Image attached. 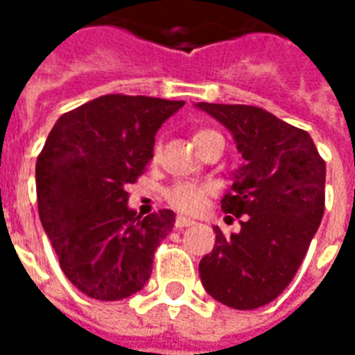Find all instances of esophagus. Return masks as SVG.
I'll use <instances>...</instances> for the list:
<instances>
[{
	"instance_id": "esophagus-1",
	"label": "esophagus",
	"mask_w": 355,
	"mask_h": 355,
	"mask_svg": "<svg viewBox=\"0 0 355 355\" xmlns=\"http://www.w3.org/2000/svg\"><path fill=\"white\" fill-rule=\"evenodd\" d=\"M194 225V220H191V218L187 217H175V228L178 230H183V228H189V226H193Z\"/></svg>"
}]
</instances>
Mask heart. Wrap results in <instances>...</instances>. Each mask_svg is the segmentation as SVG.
I'll return each instance as SVG.
<instances>
[{
    "mask_svg": "<svg viewBox=\"0 0 355 355\" xmlns=\"http://www.w3.org/2000/svg\"><path fill=\"white\" fill-rule=\"evenodd\" d=\"M213 138H223L218 135L217 130L211 129H200L194 135V146L198 148V151L207 142H211ZM161 151L159 146H155V155ZM211 194V187L204 185V183H194V181H178L174 185L164 191V200H166L170 206L178 209L181 213H187V215H194L200 213L206 206L207 198Z\"/></svg>",
    "mask_w": 355,
    "mask_h": 355,
    "instance_id": "heart-1",
    "label": "heart"
}]
</instances>
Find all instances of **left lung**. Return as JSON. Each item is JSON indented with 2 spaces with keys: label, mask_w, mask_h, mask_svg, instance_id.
<instances>
[{
  "label": "left lung",
  "mask_w": 355,
  "mask_h": 355,
  "mask_svg": "<svg viewBox=\"0 0 355 355\" xmlns=\"http://www.w3.org/2000/svg\"><path fill=\"white\" fill-rule=\"evenodd\" d=\"M196 106L230 130L245 159L220 200L223 211L241 217V232L225 236L213 228L215 247L200 262V279L223 305L263 307L292 282L318 230L326 207V161L307 130L258 106Z\"/></svg>",
  "instance_id": "obj_1"
}]
</instances>
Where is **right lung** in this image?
<instances>
[{
  "label": "right lung",
  "mask_w": 355,
  "mask_h": 355,
  "mask_svg": "<svg viewBox=\"0 0 355 355\" xmlns=\"http://www.w3.org/2000/svg\"><path fill=\"white\" fill-rule=\"evenodd\" d=\"M183 105L103 95L63 114L48 135L35 166L39 217L60 268L87 297L123 300L151 275L175 215L161 209L142 218L125 189L151 161L159 127Z\"/></svg>",
  "instance_id": "obj_1"
}]
</instances>
